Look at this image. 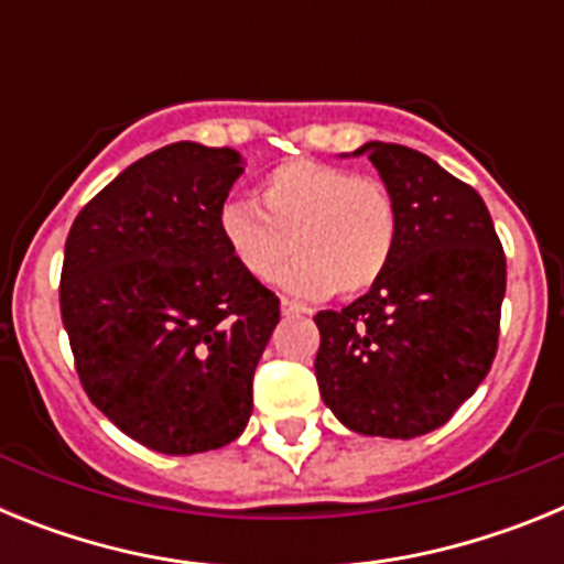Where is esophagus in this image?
I'll return each mask as SVG.
<instances>
[{"label":"esophagus","mask_w":564,"mask_h":564,"mask_svg":"<svg viewBox=\"0 0 564 564\" xmlns=\"http://www.w3.org/2000/svg\"><path fill=\"white\" fill-rule=\"evenodd\" d=\"M279 311H282V316H302V313H307V307L296 305L291 299H282V302H279Z\"/></svg>","instance_id":"obj_1"}]
</instances>
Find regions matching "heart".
<instances>
[{
    "label": "heart",
    "instance_id": "obj_1",
    "mask_svg": "<svg viewBox=\"0 0 564 564\" xmlns=\"http://www.w3.org/2000/svg\"><path fill=\"white\" fill-rule=\"evenodd\" d=\"M228 253L257 282L296 296H358L390 268L398 208L383 183L318 161H285L259 181L257 203L228 197L217 214Z\"/></svg>",
    "mask_w": 564,
    "mask_h": 564
}]
</instances>
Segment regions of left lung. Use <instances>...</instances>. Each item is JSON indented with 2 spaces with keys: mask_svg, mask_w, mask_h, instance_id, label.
Instances as JSON below:
<instances>
[{
  "mask_svg": "<svg viewBox=\"0 0 564 564\" xmlns=\"http://www.w3.org/2000/svg\"><path fill=\"white\" fill-rule=\"evenodd\" d=\"M367 154L398 208L390 268L341 311H318L316 381L358 435H426L491 370L506 257L486 203L432 158L370 141Z\"/></svg>",
  "mask_w": 564,
  "mask_h": 564,
  "instance_id": "left-lung-1",
  "label": "left lung"
}]
</instances>
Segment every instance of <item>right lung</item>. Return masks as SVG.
Returning a JSON list of instances; mask_svg holds the SVG:
<instances>
[{"label": "right lung", "mask_w": 564, "mask_h": 564, "mask_svg": "<svg viewBox=\"0 0 564 564\" xmlns=\"http://www.w3.org/2000/svg\"><path fill=\"white\" fill-rule=\"evenodd\" d=\"M246 172L181 141L123 169L69 228L62 322L89 401L163 455L237 441L279 299L234 262L217 214Z\"/></svg>", "instance_id": "right-lung-1"}]
</instances>
